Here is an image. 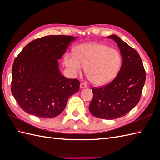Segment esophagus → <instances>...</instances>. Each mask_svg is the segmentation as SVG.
Returning <instances> with one entry per match:
<instances>
[{"instance_id":"esophagus-1","label":"esophagus","mask_w":160,"mask_h":160,"mask_svg":"<svg viewBox=\"0 0 160 160\" xmlns=\"http://www.w3.org/2000/svg\"><path fill=\"white\" fill-rule=\"evenodd\" d=\"M80 88H81V89H84V88H87V85L85 83H80Z\"/></svg>"}]
</instances>
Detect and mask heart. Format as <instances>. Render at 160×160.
I'll return each instance as SVG.
<instances>
[{"instance_id":"b5f03b06","label":"heart","mask_w":160,"mask_h":160,"mask_svg":"<svg viewBox=\"0 0 160 160\" xmlns=\"http://www.w3.org/2000/svg\"><path fill=\"white\" fill-rule=\"evenodd\" d=\"M64 62L72 75L80 72L85 66L89 79L96 85L102 86L113 81L122 66L120 52L101 43L88 42L77 46L74 53L67 52Z\"/></svg>"}]
</instances>
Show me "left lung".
I'll list each match as a JSON object with an SVG mask.
<instances>
[{
	"instance_id": "left-lung-1",
	"label": "left lung",
	"mask_w": 160,
	"mask_h": 160,
	"mask_svg": "<svg viewBox=\"0 0 160 160\" xmlns=\"http://www.w3.org/2000/svg\"><path fill=\"white\" fill-rule=\"evenodd\" d=\"M117 43L123 58L115 78L103 87L92 89L93 97L89 111L95 117L114 119L127 114L141 98L146 81V71L138 52L116 35H110Z\"/></svg>"
}]
</instances>
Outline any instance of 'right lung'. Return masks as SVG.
Returning a JSON list of instances; mask_svg holds the SVG:
<instances>
[{"mask_svg":"<svg viewBox=\"0 0 160 160\" xmlns=\"http://www.w3.org/2000/svg\"><path fill=\"white\" fill-rule=\"evenodd\" d=\"M77 37L49 35L31 41L14 59L11 92L25 112L42 118L61 114L69 97L79 90L77 79H67L58 59Z\"/></svg>","mask_w":160,"mask_h":160,"instance_id":"add662e5","label":"right lung"}]
</instances>
